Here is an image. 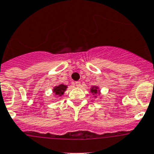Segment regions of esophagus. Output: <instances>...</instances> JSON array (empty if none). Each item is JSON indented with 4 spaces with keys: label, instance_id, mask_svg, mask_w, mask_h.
<instances>
[{
    "label": "esophagus",
    "instance_id": "34e87169",
    "mask_svg": "<svg viewBox=\"0 0 154 154\" xmlns=\"http://www.w3.org/2000/svg\"><path fill=\"white\" fill-rule=\"evenodd\" d=\"M81 81H76V82H75V86H77V87H81Z\"/></svg>",
    "mask_w": 154,
    "mask_h": 154
}]
</instances>
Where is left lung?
I'll return each mask as SVG.
<instances>
[{"mask_svg":"<svg viewBox=\"0 0 154 154\" xmlns=\"http://www.w3.org/2000/svg\"><path fill=\"white\" fill-rule=\"evenodd\" d=\"M91 92L93 93V95L94 94H97V93H99V89H98V88L95 87V86H94V87H92L91 88ZM95 97H96V95H95Z\"/></svg>","mask_w":154,"mask_h":154,"instance_id":"8db88e82","label":"left lung"}]
</instances>
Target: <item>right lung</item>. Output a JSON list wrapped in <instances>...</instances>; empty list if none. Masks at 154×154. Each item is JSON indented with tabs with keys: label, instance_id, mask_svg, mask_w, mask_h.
Segmentation results:
<instances>
[{
	"label": "right lung",
	"instance_id": "add662e5",
	"mask_svg": "<svg viewBox=\"0 0 154 154\" xmlns=\"http://www.w3.org/2000/svg\"><path fill=\"white\" fill-rule=\"evenodd\" d=\"M66 85H60L59 86H55L53 89V92L55 93L56 95H59V96H62V95L64 94V91L66 90Z\"/></svg>",
	"mask_w": 154,
	"mask_h": 154
}]
</instances>
